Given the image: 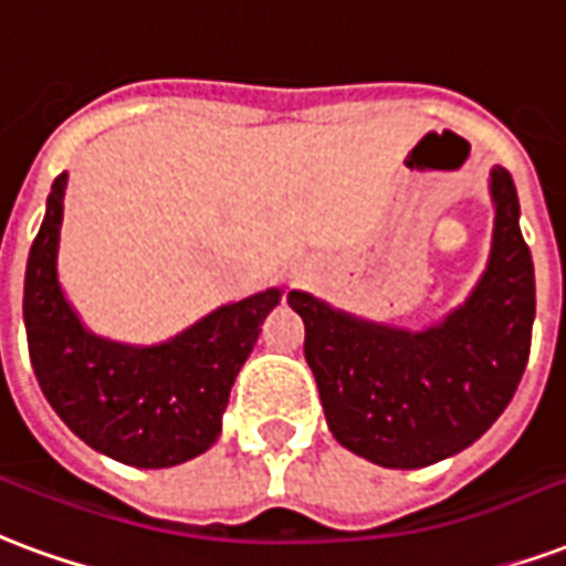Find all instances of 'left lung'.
Listing matches in <instances>:
<instances>
[{
	"mask_svg": "<svg viewBox=\"0 0 566 566\" xmlns=\"http://www.w3.org/2000/svg\"><path fill=\"white\" fill-rule=\"evenodd\" d=\"M492 251L459 308L420 333L363 321L291 291L305 363L342 447L384 468H426L462 453L504 413L528 366L534 263L518 230L513 177L492 167Z\"/></svg>",
	"mask_w": 566,
	"mask_h": 566,
	"instance_id": "1",
	"label": "left lung"
}]
</instances>
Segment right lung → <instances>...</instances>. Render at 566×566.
<instances>
[{
    "mask_svg": "<svg viewBox=\"0 0 566 566\" xmlns=\"http://www.w3.org/2000/svg\"><path fill=\"white\" fill-rule=\"evenodd\" d=\"M65 186L69 174L53 179L23 284V324L41 392L71 432L116 462L174 468L207 453L221 434L230 387L282 291L221 305L153 347L95 336L65 300L56 272Z\"/></svg>",
    "mask_w": 566,
    "mask_h": 566,
    "instance_id": "1",
    "label": "right lung"
}]
</instances>
